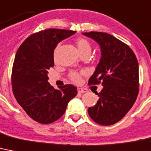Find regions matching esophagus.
<instances>
[{"label":"esophagus","mask_w":151,"mask_h":151,"mask_svg":"<svg viewBox=\"0 0 151 151\" xmlns=\"http://www.w3.org/2000/svg\"><path fill=\"white\" fill-rule=\"evenodd\" d=\"M78 94H83V93L86 92V91L84 90V89H83V88H78Z\"/></svg>","instance_id":"esophagus-1"}]
</instances>
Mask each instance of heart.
<instances>
[{
    "label": "heart",
    "mask_w": 151,
    "mask_h": 151,
    "mask_svg": "<svg viewBox=\"0 0 151 151\" xmlns=\"http://www.w3.org/2000/svg\"><path fill=\"white\" fill-rule=\"evenodd\" d=\"M76 44L78 46V50L79 51L80 54L85 52H91V43L87 40L84 38H79L76 41ZM70 78L73 82L78 83L81 81V74L77 72H73L70 73Z\"/></svg>",
    "instance_id": "heart-1"
}]
</instances>
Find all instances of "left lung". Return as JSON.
I'll use <instances>...</instances> for the list:
<instances>
[{
  "instance_id": "obj_1",
  "label": "left lung",
  "mask_w": 151,
  "mask_h": 151,
  "mask_svg": "<svg viewBox=\"0 0 151 151\" xmlns=\"http://www.w3.org/2000/svg\"><path fill=\"white\" fill-rule=\"evenodd\" d=\"M99 44L101 58L88 84L101 82L96 105L88 109L95 122L103 126L122 119L135 102L139 91V65L127 44L105 32H83Z\"/></svg>"
}]
</instances>
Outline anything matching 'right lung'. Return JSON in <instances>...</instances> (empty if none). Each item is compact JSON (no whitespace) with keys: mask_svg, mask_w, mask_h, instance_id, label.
Returning <instances> with one entry per match:
<instances>
[{"mask_svg":"<svg viewBox=\"0 0 151 151\" xmlns=\"http://www.w3.org/2000/svg\"><path fill=\"white\" fill-rule=\"evenodd\" d=\"M75 33L46 29L27 38L16 52L12 77L13 93L25 112L42 124L60 118L68 102L78 94L72 84L54 89L48 82V70L54 66L53 52L57 44Z\"/></svg>","mask_w":151,"mask_h":151,"instance_id":"right-lung-1","label":"right lung"}]
</instances>
